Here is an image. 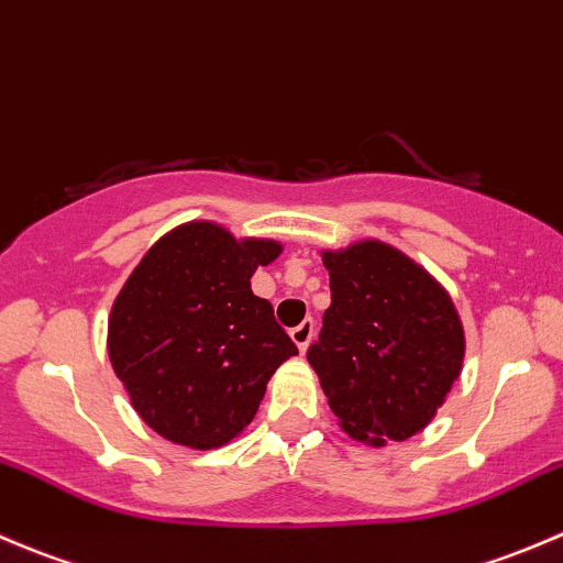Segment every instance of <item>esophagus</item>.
Segmentation results:
<instances>
[{"instance_id":"34e87169","label":"esophagus","mask_w":563,"mask_h":563,"mask_svg":"<svg viewBox=\"0 0 563 563\" xmlns=\"http://www.w3.org/2000/svg\"><path fill=\"white\" fill-rule=\"evenodd\" d=\"M313 329H316L313 318H305V321L299 323V327L291 329V340H294V343H297V349L302 351V354H305V349H308L310 338H313Z\"/></svg>"}]
</instances>
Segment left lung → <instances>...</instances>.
<instances>
[{
  "mask_svg": "<svg viewBox=\"0 0 563 563\" xmlns=\"http://www.w3.org/2000/svg\"><path fill=\"white\" fill-rule=\"evenodd\" d=\"M332 305L308 362L340 428L384 446L428 428L463 367V323L450 294L378 240L323 250Z\"/></svg>",
  "mask_w": 563,
  "mask_h": 563,
  "instance_id": "left-lung-1",
  "label": "left lung"
}]
</instances>
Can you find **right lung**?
Returning a JSON list of instances; mask_svg holds the SVG:
<instances>
[{"mask_svg": "<svg viewBox=\"0 0 563 563\" xmlns=\"http://www.w3.org/2000/svg\"><path fill=\"white\" fill-rule=\"evenodd\" d=\"M192 220L150 247L113 299L108 356L139 417L190 450L229 444L253 422L272 373L299 354L250 277L280 255Z\"/></svg>", "mask_w": 563, "mask_h": 563, "instance_id": "add662e5", "label": "right lung"}]
</instances>
